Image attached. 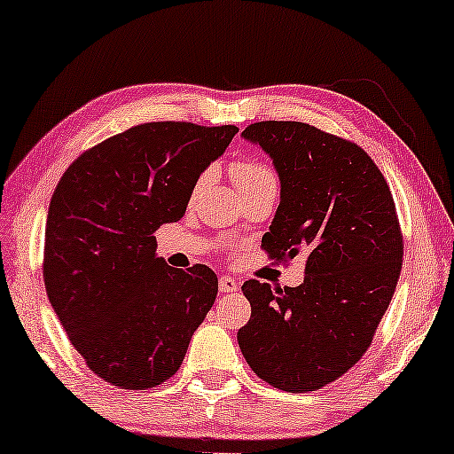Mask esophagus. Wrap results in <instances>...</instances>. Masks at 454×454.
Instances as JSON below:
<instances>
[{
    "instance_id": "obj_1",
    "label": "esophagus",
    "mask_w": 454,
    "mask_h": 454,
    "mask_svg": "<svg viewBox=\"0 0 454 454\" xmlns=\"http://www.w3.org/2000/svg\"><path fill=\"white\" fill-rule=\"evenodd\" d=\"M219 289H221V294H233V291L239 289V283L235 281L233 277L225 275V277L219 278Z\"/></svg>"
}]
</instances>
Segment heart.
<instances>
[{
	"label": "heart",
	"instance_id": "1",
	"mask_svg": "<svg viewBox=\"0 0 454 454\" xmlns=\"http://www.w3.org/2000/svg\"><path fill=\"white\" fill-rule=\"evenodd\" d=\"M231 177L235 185H238L241 196L250 194V192L262 190V188H275L278 185V177L275 169L270 165H266L264 160L260 159H252V157H244L238 159L235 163H231ZM210 179V171H204L198 176V179L194 182V188H192V198H196L200 194L204 185Z\"/></svg>",
	"mask_w": 454,
	"mask_h": 454
}]
</instances>
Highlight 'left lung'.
Here are the masks:
<instances>
[{"label": "left lung", "instance_id": "obj_1", "mask_svg": "<svg viewBox=\"0 0 454 454\" xmlns=\"http://www.w3.org/2000/svg\"><path fill=\"white\" fill-rule=\"evenodd\" d=\"M244 138L270 154L281 179L262 250L306 260L300 287L250 278L252 316L238 343L254 374L287 393H309L356 365L374 339L403 266L390 188L356 142L301 121H256Z\"/></svg>", "mask_w": 454, "mask_h": 454}]
</instances>
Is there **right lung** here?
<instances>
[{"instance_id": "obj_1", "label": "right lung", "mask_w": 454, "mask_h": 454, "mask_svg": "<svg viewBox=\"0 0 454 454\" xmlns=\"http://www.w3.org/2000/svg\"><path fill=\"white\" fill-rule=\"evenodd\" d=\"M235 126L140 123L84 151L51 196L43 281L67 339L105 382L169 380L219 291L208 266L173 269L154 231L184 216Z\"/></svg>"}]
</instances>
